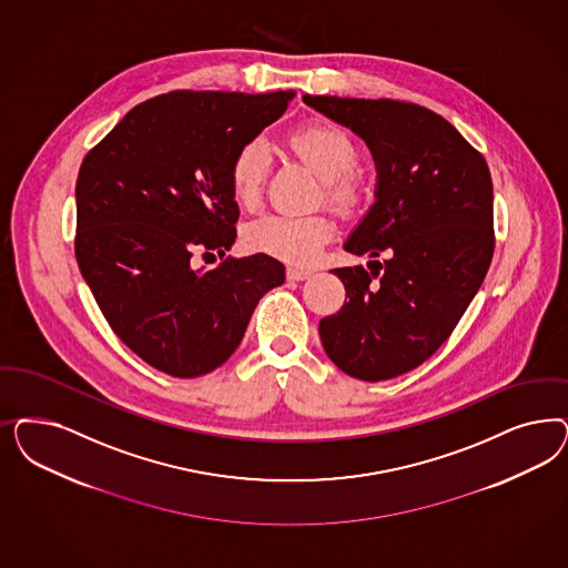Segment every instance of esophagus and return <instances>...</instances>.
I'll return each instance as SVG.
<instances>
[{
  "instance_id": "34e87169",
  "label": "esophagus",
  "mask_w": 568,
  "mask_h": 568,
  "mask_svg": "<svg viewBox=\"0 0 568 568\" xmlns=\"http://www.w3.org/2000/svg\"><path fill=\"white\" fill-rule=\"evenodd\" d=\"M313 272L312 270H307V267H288L286 270V275H288V280H305V277H310Z\"/></svg>"
}]
</instances>
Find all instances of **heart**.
Returning <instances> with one entry per match:
<instances>
[{
    "mask_svg": "<svg viewBox=\"0 0 568 568\" xmlns=\"http://www.w3.org/2000/svg\"><path fill=\"white\" fill-rule=\"evenodd\" d=\"M286 146L298 161L322 180L324 199L336 209H348L359 199V183L353 169L359 161V150L347 131L329 121H312L294 129ZM270 171V154L258 142H244L234 152L227 180L234 201L253 211L263 199V187ZM334 236V223L322 213L312 215H265L253 221L244 242L251 251L288 261L313 263L324 244Z\"/></svg>",
    "mask_w": 568,
    "mask_h": 568,
    "instance_id": "1",
    "label": "heart"
}]
</instances>
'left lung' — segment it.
Segmentation results:
<instances>
[{
    "label": "left lung",
    "mask_w": 568,
    "mask_h": 568,
    "mask_svg": "<svg viewBox=\"0 0 568 568\" xmlns=\"http://www.w3.org/2000/svg\"><path fill=\"white\" fill-rule=\"evenodd\" d=\"M366 140L378 169L376 202L345 244L362 265L332 270L341 312L320 322L329 359L381 383L424 364L478 293L495 248L494 183L483 154L420 104L303 95ZM385 255L381 264L376 255Z\"/></svg>",
    "instance_id": "1"
}]
</instances>
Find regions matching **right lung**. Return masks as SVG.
Wrapping results in <instances>:
<instances>
[{"label":"right lung","mask_w":568,"mask_h":568,"mask_svg":"<svg viewBox=\"0 0 568 568\" xmlns=\"http://www.w3.org/2000/svg\"><path fill=\"white\" fill-rule=\"evenodd\" d=\"M293 92L163 93L133 106L85 154L74 185V256L110 328L169 376L213 372L263 294L284 282L274 256L225 258L236 240L234 152L288 109Z\"/></svg>","instance_id":"add662e5"}]
</instances>
